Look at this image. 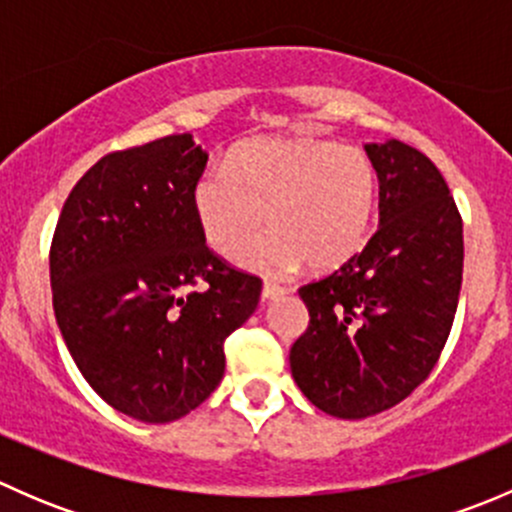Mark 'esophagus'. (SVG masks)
<instances>
[{
    "instance_id": "34e87169",
    "label": "esophagus",
    "mask_w": 512,
    "mask_h": 512,
    "mask_svg": "<svg viewBox=\"0 0 512 512\" xmlns=\"http://www.w3.org/2000/svg\"><path fill=\"white\" fill-rule=\"evenodd\" d=\"M287 294V287H280V285H272V282H265V287H262V299H280Z\"/></svg>"
}]
</instances>
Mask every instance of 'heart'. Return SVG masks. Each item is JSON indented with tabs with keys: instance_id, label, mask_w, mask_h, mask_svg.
<instances>
[{
	"instance_id": "1",
	"label": "heart",
	"mask_w": 512,
	"mask_h": 512,
	"mask_svg": "<svg viewBox=\"0 0 512 512\" xmlns=\"http://www.w3.org/2000/svg\"><path fill=\"white\" fill-rule=\"evenodd\" d=\"M379 205V173L361 148L327 138H252L230 151L225 170L193 188L205 242L232 257L265 218L270 232L240 252V265L289 275L307 262L329 272L369 240Z\"/></svg>"
}]
</instances>
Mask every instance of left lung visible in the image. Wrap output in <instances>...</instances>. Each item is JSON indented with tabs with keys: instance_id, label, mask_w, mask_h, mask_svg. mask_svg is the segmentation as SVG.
Returning <instances> with one entry per match:
<instances>
[{
	"instance_id": "1",
	"label": "left lung",
	"mask_w": 512,
	"mask_h": 512,
	"mask_svg": "<svg viewBox=\"0 0 512 512\" xmlns=\"http://www.w3.org/2000/svg\"><path fill=\"white\" fill-rule=\"evenodd\" d=\"M364 151L379 173V230L299 287L309 327L289 352L302 394L337 418L381 414L426 381L463 280V223L441 170L394 138Z\"/></svg>"
}]
</instances>
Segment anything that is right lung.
Wrapping results in <instances>:
<instances>
[{
    "label": "right lung",
    "mask_w": 512,
    "mask_h": 512,
    "mask_svg": "<svg viewBox=\"0 0 512 512\" xmlns=\"http://www.w3.org/2000/svg\"><path fill=\"white\" fill-rule=\"evenodd\" d=\"M205 163L190 133L108 153L74 185L51 240L69 354L108 406L146 423L178 421L213 394L225 339L260 302L262 282L213 255L195 220Z\"/></svg>",
    "instance_id": "add662e5"
}]
</instances>
